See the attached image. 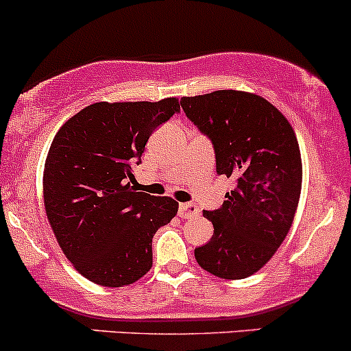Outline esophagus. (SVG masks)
<instances>
[{"mask_svg": "<svg viewBox=\"0 0 351 351\" xmlns=\"http://www.w3.org/2000/svg\"><path fill=\"white\" fill-rule=\"evenodd\" d=\"M199 215V209H197L196 204H193V202H182V204H179V216L184 219H189V218H194V216Z\"/></svg>", "mask_w": 351, "mask_h": 351, "instance_id": "obj_1", "label": "esophagus"}]
</instances>
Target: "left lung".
I'll list each match as a JSON object with an SVG mask.
<instances>
[{"mask_svg":"<svg viewBox=\"0 0 351 351\" xmlns=\"http://www.w3.org/2000/svg\"><path fill=\"white\" fill-rule=\"evenodd\" d=\"M184 113L213 142L216 172L234 180L221 208L204 211L211 240L194 250L216 277L258 272L287 237L302 184L298 138L287 118L254 93L221 89L182 97Z\"/></svg>","mask_w":351,"mask_h":351,"instance_id":"8db88e82","label":"left lung"}]
</instances>
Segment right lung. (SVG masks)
Returning a JSON list of instances; mask_svg holds the SVG:
<instances>
[{"instance_id":"add662e5","label":"right lung","mask_w":351,"mask_h":351,"mask_svg":"<svg viewBox=\"0 0 351 351\" xmlns=\"http://www.w3.org/2000/svg\"><path fill=\"white\" fill-rule=\"evenodd\" d=\"M179 99L95 103L60 126L43 169V204L74 269L104 287L152 269V238L179 202L140 193L133 167L152 132L179 113Z\"/></svg>"}]
</instances>
